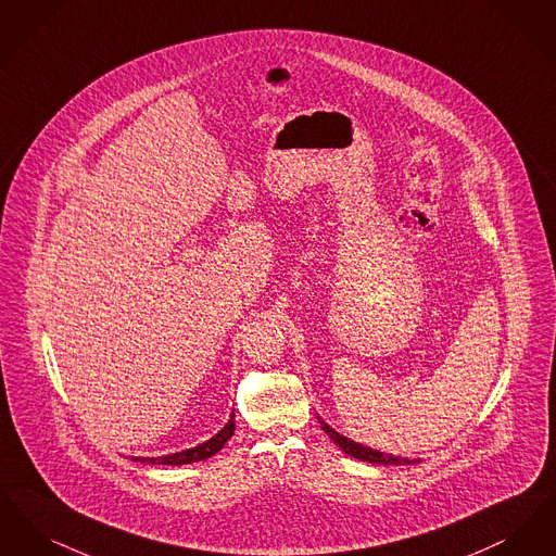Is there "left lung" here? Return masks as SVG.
Here are the masks:
<instances>
[{"mask_svg": "<svg viewBox=\"0 0 556 556\" xmlns=\"http://www.w3.org/2000/svg\"><path fill=\"white\" fill-rule=\"evenodd\" d=\"M320 427H323V431H325L340 448L344 450L345 454H350V456H354V458H358V460H367V463H372V465H413V463H419V460L400 458V456L383 454V452H379V450H372L369 448V446L356 444V442L348 440L344 435H340L336 429H331L329 425L323 424V421H320Z\"/></svg>", "mask_w": 556, "mask_h": 556, "instance_id": "8db88e82", "label": "left lung"}]
</instances>
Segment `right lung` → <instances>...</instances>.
I'll return each instance as SVG.
<instances>
[{
    "mask_svg": "<svg viewBox=\"0 0 556 556\" xmlns=\"http://www.w3.org/2000/svg\"><path fill=\"white\" fill-rule=\"evenodd\" d=\"M236 431V415H231L229 424L225 425L214 438L208 442L195 446V448L184 450V452H175L168 456H160V458H132L139 463H152V465H187V463H198L204 458H211L212 454H216L218 450L225 446V442L233 435Z\"/></svg>",
    "mask_w": 556,
    "mask_h": 556,
    "instance_id": "add662e5",
    "label": "right lung"
}]
</instances>
